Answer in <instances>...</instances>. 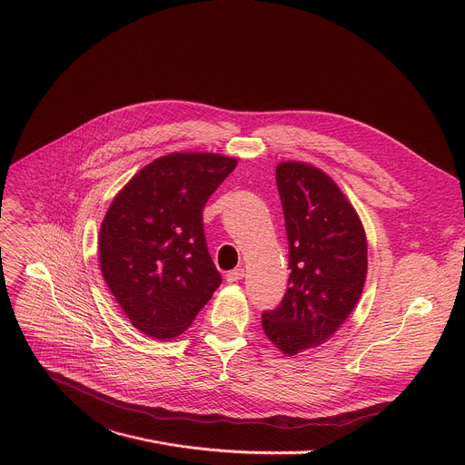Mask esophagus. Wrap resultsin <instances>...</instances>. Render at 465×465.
<instances>
[{
    "instance_id": "esophagus-1",
    "label": "esophagus",
    "mask_w": 465,
    "mask_h": 465,
    "mask_svg": "<svg viewBox=\"0 0 465 465\" xmlns=\"http://www.w3.org/2000/svg\"><path fill=\"white\" fill-rule=\"evenodd\" d=\"M242 278H244V269H233V271H230V272L226 274V280H228L230 283L239 282V280H242Z\"/></svg>"
}]
</instances>
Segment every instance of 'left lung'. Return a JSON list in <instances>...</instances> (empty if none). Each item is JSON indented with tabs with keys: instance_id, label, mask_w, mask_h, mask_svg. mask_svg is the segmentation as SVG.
<instances>
[{
	"instance_id": "8db88e82",
	"label": "left lung",
	"mask_w": 465,
	"mask_h": 465,
	"mask_svg": "<svg viewBox=\"0 0 465 465\" xmlns=\"http://www.w3.org/2000/svg\"><path fill=\"white\" fill-rule=\"evenodd\" d=\"M276 183L289 241L282 304L262 315L271 343L287 356L328 341L356 308L367 276V239L352 203L317 166L283 161Z\"/></svg>"
}]
</instances>
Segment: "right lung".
Segmentation results:
<instances>
[{"instance_id":"1","label":"right lung","mask_w":465,"mask_h":465,"mask_svg":"<svg viewBox=\"0 0 465 465\" xmlns=\"http://www.w3.org/2000/svg\"><path fill=\"white\" fill-rule=\"evenodd\" d=\"M235 166L237 159L221 153L163 155L107 209L98 239L104 280L132 324L153 340L183 333L223 282L202 211Z\"/></svg>"}]
</instances>
